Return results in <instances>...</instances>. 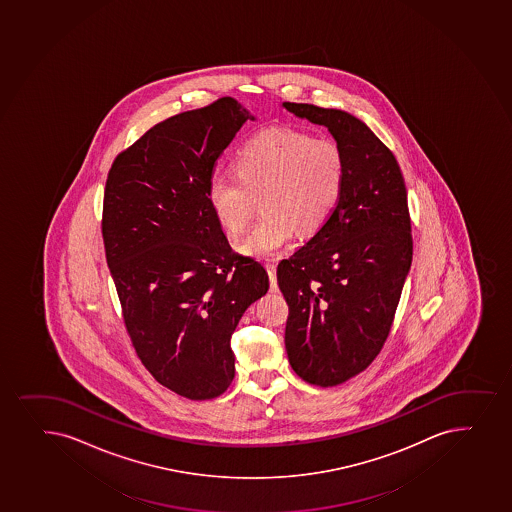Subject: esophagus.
<instances>
[{
	"label": "esophagus",
	"mask_w": 512,
	"mask_h": 512,
	"mask_svg": "<svg viewBox=\"0 0 512 512\" xmlns=\"http://www.w3.org/2000/svg\"><path fill=\"white\" fill-rule=\"evenodd\" d=\"M276 264L274 262H270V264H267V272H269V281H270V291L272 293H277V277H276Z\"/></svg>",
	"instance_id": "34e87169"
}]
</instances>
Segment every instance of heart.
Returning a JSON list of instances; mask_svg holds the SVG:
<instances>
[{"label": "heart", "mask_w": 512, "mask_h": 512, "mask_svg": "<svg viewBox=\"0 0 512 512\" xmlns=\"http://www.w3.org/2000/svg\"><path fill=\"white\" fill-rule=\"evenodd\" d=\"M347 175L344 150L335 139L313 138L298 129H269L243 144L236 173H214L207 182V204L230 235L247 228L262 196L265 213L240 252L274 259L299 230L322 228L342 197Z\"/></svg>", "instance_id": "b5f03b06"}]
</instances>
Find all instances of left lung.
Here are the masks:
<instances>
[{
  "instance_id": "left-lung-1",
  "label": "left lung",
  "mask_w": 512,
  "mask_h": 512,
  "mask_svg": "<svg viewBox=\"0 0 512 512\" xmlns=\"http://www.w3.org/2000/svg\"><path fill=\"white\" fill-rule=\"evenodd\" d=\"M282 107L327 127L347 161L332 216L277 265L289 306V364L311 385L335 386L368 368L390 334L414 248L407 189L397 158L354 115L310 104Z\"/></svg>"
}]
</instances>
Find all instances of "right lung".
Wrapping results in <instances>:
<instances>
[{"label":"right lung","instance_id":"add662e5","mask_svg":"<svg viewBox=\"0 0 512 512\" xmlns=\"http://www.w3.org/2000/svg\"><path fill=\"white\" fill-rule=\"evenodd\" d=\"M247 121L231 97L173 115L115 158L105 184V257L127 334L153 378L190 400L231 385V335L269 289L207 204L214 163Z\"/></svg>","mask_w":512,"mask_h":512}]
</instances>
